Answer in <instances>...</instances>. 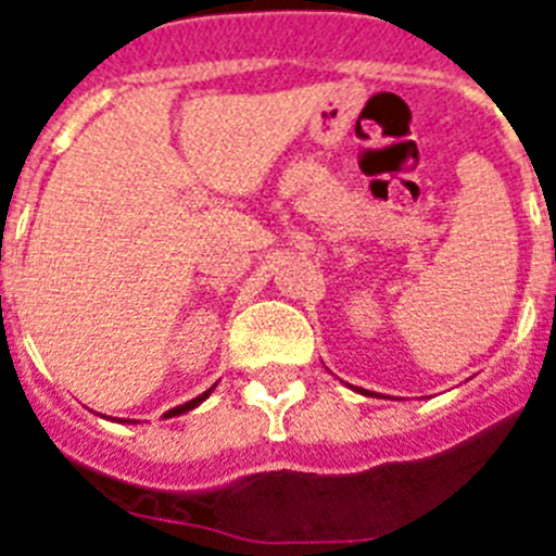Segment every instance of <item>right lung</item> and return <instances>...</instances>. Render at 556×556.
Instances as JSON below:
<instances>
[{"mask_svg": "<svg viewBox=\"0 0 556 556\" xmlns=\"http://www.w3.org/2000/svg\"><path fill=\"white\" fill-rule=\"evenodd\" d=\"M211 390H214V387H211ZM211 390H208V392H203V395H198V397H194V401H189V404H184V406H175V409H169V412H166V417H175V415H184V412H189V409H194V406H198V404H203V401H205V397H208V395H211Z\"/></svg>", "mask_w": 556, "mask_h": 556, "instance_id": "obj_1", "label": "right lung"}]
</instances>
